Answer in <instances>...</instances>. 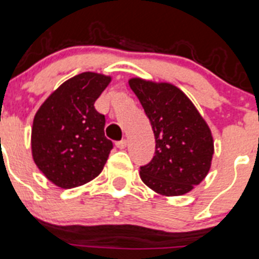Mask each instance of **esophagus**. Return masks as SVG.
Instances as JSON below:
<instances>
[{
    "mask_svg": "<svg viewBox=\"0 0 259 259\" xmlns=\"http://www.w3.org/2000/svg\"><path fill=\"white\" fill-rule=\"evenodd\" d=\"M126 144H127L126 139H121V141L116 142V147H117L118 149H124L125 147H126Z\"/></svg>",
    "mask_w": 259,
    "mask_h": 259,
    "instance_id": "1",
    "label": "esophagus"
}]
</instances>
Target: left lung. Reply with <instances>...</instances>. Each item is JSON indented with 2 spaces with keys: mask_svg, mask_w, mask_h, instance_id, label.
I'll return each instance as SVG.
<instances>
[{
  "mask_svg": "<svg viewBox=\"0 0 259 259\" xmlns=\"http://www.w3.org/2000/svg\"><path fill=\"white\" fill-rule=\"evenodd\" d=\"M129 85L147 117L156 141L151 162L141 166V179L162 195H183L206 178L213 139L192 101L175 85L130 79Z\"/></svg>",
  "mask_w": 259,
  "mask_h": 259,
  "instance_id": "1",
  "label": "left lung"
}]
</instances>
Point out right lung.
Listing matches in <instances>:
<instances>
[{"label":"right lung","instance_id":"obj_1","mask_svg":"<svg viewBox=\"0 0 259 259\" xmlns=\"http://www.w3.org/2000/svg\"><path fill=\"white\" fill-rule=\"evenodd\" d=\"M110 81L102 74L81 72L61 84L35 113L33 159L57 187H80L103 170L113 146L105 137V115L94 102Z\"/></svg>","mask_w":259,"mask_h":259}]
</instances>
